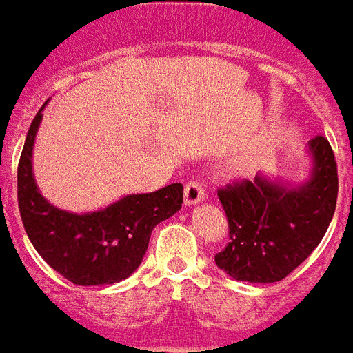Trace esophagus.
I'll return each mask as SVG.
<instances>
[{
  "mask_svg": "<svg viewBox=\"0 0 353 353\" xmlns=\"http://www.w3.org/2000/svg\"><path fill=\"white\" fill-rule=\"evenodd\" d=\"M204 200V189H202V183L199 181H189L185 185L183 191V204L185 206H194Z\"/></svg>",
  "mask_w": 353,
  "mask_h": 353,
  "instance_id": "1",
  "label": "esophagus"
}]
</instances>
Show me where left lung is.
Masks as SVG:
<instances>
[{
	"mask_svg": "<svg viewBox=\"0 0 353 353\" xmlns=\"http://www.w3.org/2000/svg\"><path fill=\"white\" fill-rule=\"evenodd\" d=\"M308 179L291 185L257 174L253 181L217 191L229 219V245L215 265L250 283L283 280L310 255L333 219L339 176L333 149L323 136L308 141Z\"/></svg>",
	"mask_w": 353,
	"mask_h": 353,
	"instance_id": "8db88e82",
	"label": "left lung"
}]
</instances>
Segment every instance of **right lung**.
<instances>
[{
	"label": "right lung",
	"mask_w": 353,
	"mask_h": 353,
	"mask_svg": "<svg viewBox=\"0 0 353 353\" xmlns=\"http://www.w3.org/2000/svg\"><path fill=\"white\" fill-rule=\"evenodd\" d=\"M45 105L30 124L19 162V210L28 238L50 268L75 285H111L126 280L141 265L154 227L181 210L183 185L126 194L85 214L52 206L35 183L32 168Z\"/></svg>",
	"instance_id": "add662e5"
}]
</instances>
